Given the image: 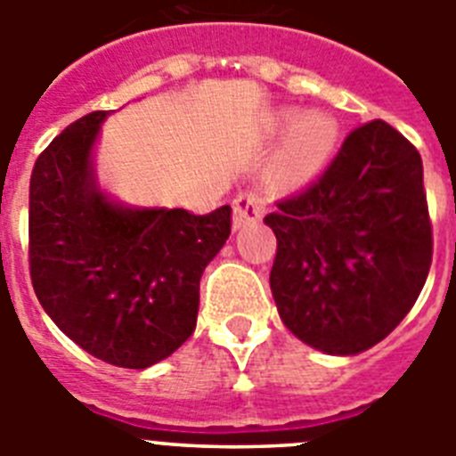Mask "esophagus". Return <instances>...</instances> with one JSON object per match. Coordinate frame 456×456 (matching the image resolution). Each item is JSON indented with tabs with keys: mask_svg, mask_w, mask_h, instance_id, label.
Returning <instances> with one entry per match:
<instances>
[{
	"mask_svg": "<svg viewBox=\"0 0 456 456\" xmlns=\"http://www.w3.org/2000/svg\"><path fill=\"white\" fill-rule=\"evenodd\" d=\"M265 215V199L256 191H244L232 200V225L237 231L256 225Z\"/></svg>",
	"mask_w": 456,
	"mask_h": 456,
	"instance_id": "obj_1",
	"label": "esophagus"
}]
</instances>
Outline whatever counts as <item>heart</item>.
<instances>
[{
  "label": "heart",
  "instance_id": "obj_1",
  "mask_svg": "<svg viewBox=\"0 0 456 456\" xmlns=\"http://www.w3.org/2000/svg\"><path fill=\"white\" fill-rule=\"evenodd\" d=\"M278 127L289 132L285 151L278 162V173L288 183L313 178L331 157L338 141V123L324 111L301 116L297 109H285L278 116Z\"/></svg>",
  "mask_w": 456,
  "mask_h": 456
}]
</instances>
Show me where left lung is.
Listing matches in <instances>:
<instances>
[{"label":"left lung","instance_id":"obj_1","mask_svg":"<svg viewBox=\"0 0 456 456\" xmlns=\"http://www.w3.org/2000/svg\"><path fill=\"white\" fill-rule=\"evenodd\" d=\"M278 315L310 347L365 352L406 317L432 267L420 152L386 120L347 134L315 183L265 216Z\"/></svg>","mask_w":456,"mask_h":456}]
</instances>
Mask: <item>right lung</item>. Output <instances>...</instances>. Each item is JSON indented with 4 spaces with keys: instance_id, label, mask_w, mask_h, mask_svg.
I'll return each instance as SVG.
<instances>
[{
    "instance_id": "obj_1",
    "label": "right lung",
    "mask_w": 456,
    "mask_h": 456,
    "mask_svg": "<svg viewBox=\"0 0 456 456\" xmlns=\"http://www.w3.org/2000/svg\"><path fill=\"white\" fill-rule=\"evenodd\" d=\"M107 111L70 123L29 184V273L40 305L91 356L143 370L196 329L205 267L231 235V205L123 208L95 184L91 148Z\"/></svg>"
}]
</instances>
